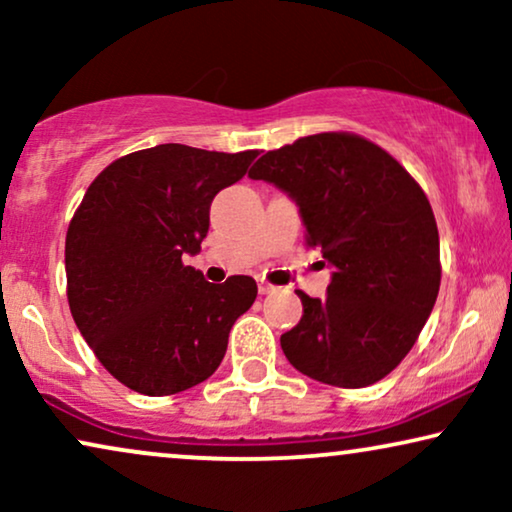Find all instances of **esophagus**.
<instances>
[{
	"instance_id": "1",
	"label": "esophagus",
	"mask_w": 512,
	"mask_h": 512,
	"mask_svg": "<svg viewBox=\"0 0 512 512\" xmlns=\"http://www.w3.org/2000/svg\"><path fill=\"white\" fill-rule=\"evenodd\" d=\"M270 291H275V286L265 282V279H258V293H270Z\"/></svg>"
}]
</instances>
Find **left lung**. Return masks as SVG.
Instances as JSON below:
<instances>
[{
    "mask_svg": "<svg viewBox=\"0 0 512 512\" xmlns=\"http://www.w3.org/2000/svg\"><path fill=\"white\" fill-rule=\"evenodd\" d=\"M296 200L305 244L333 265L324 300L282 335L286 359L333 387L380 382L415 345L440 289V242L429 198L382 146L319 132L268 151L249 170Z\"/></svg>",
    "mask_w": 512,
    "mask_h": 512,
    "instance_id": "1",
    "label": "left lung"
}]
</instances>
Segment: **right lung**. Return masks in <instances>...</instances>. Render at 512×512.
Listing matches in <instances>:
<instances>
[{"instance_id": "obj_1", "label": "right lung", "mask_w": 512, "mask_h": 512, "mask_svg": "<svg viewBox=\"0 0 512 512\" xmlns=\"http://www.w3.org/2000/svg\"><path fill=\"white\" fill-rule=\"evenodd\" d=\"M258 151L158 144L114 160L88 186L67 228V300L97 361L144 396L205 382L235 319L254 305L247 275L205 282L184 265L209 230V205Z\"/></svg>"}]
</instances>
